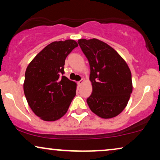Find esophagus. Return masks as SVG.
Instances as JSON below:
<instances>
[{"label":"esophagus","mask_w":160,"mask_h":160,"mask_svg":"<svg viewBox=\"0 0 160 160\" xmlns=\"http://www.w3.org/2000/svg\"><path fill=\"white\" fill-rule=\"evenodd\" d=\"M83 81H84V80H83V79H82V80H80V81H78V85H79V86H81L82 82H83Z\"/></svg>","instance_id":"esophagus-1"}]
</instances>
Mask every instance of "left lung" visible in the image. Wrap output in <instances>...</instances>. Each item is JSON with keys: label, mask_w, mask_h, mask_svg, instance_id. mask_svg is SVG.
<instances>
[{"label": "left lung", "mask_w": 160, "mask_h": 160, "mask_svg": "<svg viewBox=\"0 0 160 160\" xmlns=\"http://www.w3.org/2000/svg\"><path fill=\"white\" fill-rule=\"evenodd\" d=\"M90 66L92 93L86 101L91 110L103 118L124 110L132 91V76L124 59L112 48L97 39L78 40Z\"/></svg>", "instance_id": "1"}]
</instances>
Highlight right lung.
<instances>
[{
    "instance_id": "1",
    "label": "right lung",
    "mask_w": 160,
    "mask_h": 160,
    "mask_svg": "<svg viewBox=\"0 0 160 160\" xmlns=\"http://www.w3.org/2000/svg\"><path fill=\"white\" fill-rule=\"evenodd\" d=\"M78 46L72 39L52 42L26 69L25 97L32 112L42 120L53 122L62 118L76 95V82L63 74L65 58Z\"/></svg>"
}]
</instances>
